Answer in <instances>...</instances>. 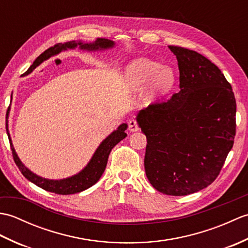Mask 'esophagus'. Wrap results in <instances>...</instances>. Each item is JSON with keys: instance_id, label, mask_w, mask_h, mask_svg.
I'll return each instance as SVG.
<instances>
[{"instance_id": "obj_1", "label": "esophagus", "mask_w": 248, "mask_h": 248, "mask_svg": "<svg viewBox=\"0 0 248 248\" xmlns=\"http://www.w3.org/2000/svg\"><path fill=\"white\" fill-rule=\"evenodd\" d=\"M140 128L138 125V123H136V120L134 119H131L129 121V131L130 132H136V131H139Z\"/></svg>"}]
</instances>
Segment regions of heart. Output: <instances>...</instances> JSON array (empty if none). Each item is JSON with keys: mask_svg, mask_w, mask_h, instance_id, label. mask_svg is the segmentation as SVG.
Returning <instances> with one entry per match:
<instances>
[{"mask_svg": "<svg viewBox=\"0 0 248 248\" xmlns=\"http://www.w3.org/2000/svg\"><path fill=\"white\" fill-rule=\"evenodd\" d=\"M176 76L172 68L161 66L156 62L138 59L125 67L124 88L129 94L140 93L147 87L146 96L155 101L164 96L175 85Z\"/></svg>", "mask_w": 248, "mask_h": 248, "instance_id": "obj_1", "label": "heart"}]
</instances>
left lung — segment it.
Instances as JSON below:
<instances>
[{"label":"left lung","instance_id":"8db88e82","mask_svg":"<svg viewBox=\"0 0 248 248\" xmlns=\"http://www.w3.org/2000/svg\"><path fill=\"white\" fill-rule=\"evenodd\" d=\"M176 55L179 88L166 102L136 115L147 138L145 170L156 191L184 196L210 186L222 170L235 135L231 85L207 57L168 46Z\"/></svg>","mask_w":248,"mask_h":248}]
</instances>
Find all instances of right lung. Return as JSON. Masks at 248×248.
<instances>
[{
	"mask_svg": "<svg viewBox=\"0 0 248 248\" xmlns=\"http://www.w3.org/2000/svg\"><path fill=\"white\" fill-rule=\"evenodd\" d=\"M115 46L116 44L113 40L105 39V38H97L96 40L93 41V43H86V41H82V40H72V41H68V43L55 45L54 46H52V48L45 51L43 54L37 57L36 61L33 62V65L30 67V69L25 73L26 75H29V73L33 71L37 66H39L41 62L49 60L52 56L59 55L60 53H62V52H65L68 50H75L77 48L83 51H87V52L107 51L109 49H113ZM12 98H13V94H12ZM9 112H10V107L8 108L7 114H6V131H7L10 147H12L15 163L17 164L20 171L22 172V175L28 179L29 181L33 182L37 186L44 188L46 191L60 194V195H70V194L80 193L93 186L94 183H97L99 179L101 178L105 167H107L110 150H112L120 140H123L125 136H127L125 130L128 129V124H119L117 129L114 130L112 133L108 135L107 138L100 143L98 148L93 152V156L91 157V160H89L86 166L84 167L82 170L76 173V175H72L70 177H67L64 179H56V180L55 179H48V178H44L41 176L36 175L35 172L29 170V168L23 164L22 161L20 160V157L18 156L17 152H16L14 148L12 138H10V133L8 129Z\"/></svg>",
	"mask_w": 248,
	"mask_h": 248,
	"instance_id": "obj_1",
	"label": "right lung"
}]
</instances>
